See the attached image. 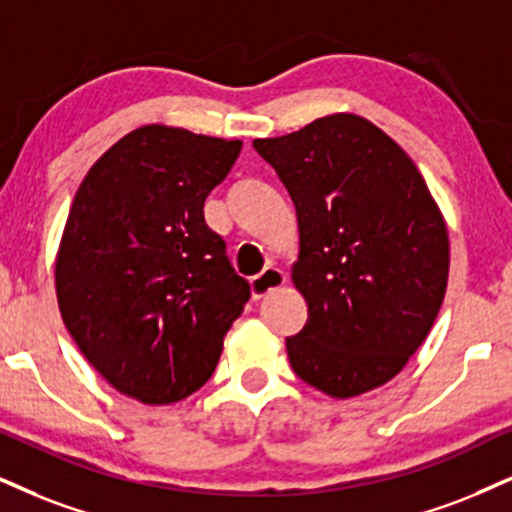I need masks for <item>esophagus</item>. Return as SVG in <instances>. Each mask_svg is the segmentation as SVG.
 Segmentation results:
<instances>
[{"label":"esophagus","mask_w":512,"mask_h":512,"mask_svg":"<svg viewBox=\"0 0 512 512\" xmlns=\"http://www.w3.org/2000/svg\"><path fill=\"white\" fill-rule=\"evenodd\" d=\"M285 282H287V275L282 273L280 268L268 266L258 275L251 277V294H254V299H263V296H268L270 292H275V289H280Z\"/></svg>","instance_id":"obj_1"}]
</instances>
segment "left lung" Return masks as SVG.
Masks as SVG:
<instances>
[{
    "label": "left lung",
    "mask_w": 512,
    "mask_h": 512,
    "mask_svg": "<svg viewBox=\"0 0 512 512\" xmlns=\"http://www.w3.org/2000/svg\"><path fill=\"white\" fill-rule=\"evenodd\" d=\"M254 147L299 218L292 282L308 320L287 337L289 363L334 399L382 387L427 339L449 282V232L427 182L356 113Z\"/></svg>",
    "instance_id": "obj_1"
}]
</instances>
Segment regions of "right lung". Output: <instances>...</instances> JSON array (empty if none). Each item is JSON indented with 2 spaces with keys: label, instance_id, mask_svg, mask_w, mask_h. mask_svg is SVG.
<instances>
[{
  "label": "right lung",
  "instance_id": "right-lung-1",
  "mask_svg": "<svg viewBox=\"0 0 512 512\" xmlns=\"http://www.w3.org/2000/svg\"><path fill=\"white\" fill-rule=\"evenodd\" d=\"M242 142L144 125L75 192L56 254V299L92 368L149 406L187 399L216 370L251 287L204 220Z\"/></svg>",
  "mask_w": 512,
  "mask_h": 512
}]
</instances>
